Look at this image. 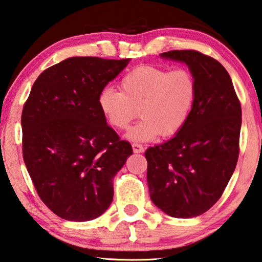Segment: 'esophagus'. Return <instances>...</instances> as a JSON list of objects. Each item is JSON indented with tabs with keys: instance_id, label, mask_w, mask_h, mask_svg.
<instances>
[{
	"instance_id": "esophagus-1",
	"label": "esophagus",
	"mask_w": 262,
	"mask_h": 262,
	"mask_svg": "<svg viewBox=\"0 0 262 262\" xmlns=\"http://www.w3.org/2000/svg\"><path fill=\"white\" fill-rule=\"evenodd\" d=\"M132 149H133V152H144L145 151V148L142 145L140 144H132Z\"/></svg>"
}]
</instances>
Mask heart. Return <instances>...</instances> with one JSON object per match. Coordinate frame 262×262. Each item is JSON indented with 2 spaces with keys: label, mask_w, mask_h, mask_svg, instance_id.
Segmentation results:
<instances>
[{
  "label": "heart",
  "mask_w": 262,
  "mask_h": 262,
  "mask_svg": "<svg viewBox=\"0 0 262 262\" xmlns=\"http://www.w3.org/2000/svg\"><path fill=\"white\" fill-rule=\"evenodd\" d=\"M120 89H103L98 105L108 124L116 130H126L139 110L142 120L127 133V138L137 141L180 132L190 116L196 96L195 78L189 71H169L151 65L127 72L121 78Z\"/></svg>",
  "instance_id": "1"
}]
</instances>
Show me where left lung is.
<instances>
[{
  "label": "left lung",
  "mask_w": 262,
  "mask_h": 262,
  "mask_svg": "<svg viewBox=\"0 0 262 262\" xmlns=\"http://www.w3.org/2000/svg\"><path fill=\"white\" fill-rule=\"evenodd\" d=\"M162 58L185 62L196 96L180 132L145 152L150 199L173 218H194L223 195L237 164L242 108L228 72L195 50H173Z\"/></svg>",
  "instance_id": "obj_1"
}]
</instances>
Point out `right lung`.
Wrapping results in <instances>:
<instances>
[{
	"mask_svg": "<svg viewBox=\"0 0 262 262\" xmlns=\"http://www.w3.org/2000/svg\"><path fill=\"white\" fill-rule=\"evenodd\" d=\"M129 59L73 57L39 74L23 108V156L39 199L70 221L96 219L113 201L129 141L107 125L98 97Z\"/></svg>",
	"mask_w": 262,
	"mask_h": 262,
	"instance_id": "obj_1",
	"label": "right lung"
}]
</instances>
